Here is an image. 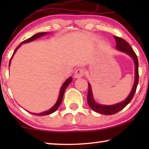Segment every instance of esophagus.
Segmentation results:
<instances>
[{
  "mask_svg": "<svg viewBox=\"0 0 149 149\" xmlns=\"http://www.w3.org/2000/svg\"><path fill=\"white\" fill-rule=\"evenodd\" d=\"M84 75V70L83 68H79L77 69L74 72V77L75 78H81Z\"/></svg>",
  "mask_w": 149,
  "mask_h": 149,
  "instance_id": "34e87169",
  "label": "esophagus"
}]
</instances>
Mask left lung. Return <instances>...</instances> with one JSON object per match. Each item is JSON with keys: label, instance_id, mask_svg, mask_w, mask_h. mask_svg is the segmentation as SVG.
Here are the masks:
<instances>
[{"label": "left lung", "instance_id": "8db88e82", "mask_svg": "<svg viewBox=\"0 0 149 149\" xmlns=\"http://www.w3.org/2000/svg\"><path fill=\"white\" fill-rule=\"evenodd\" d=\"M115 38L116 42V48L117 50L120 52L125 53L127 55H129L130 57L133 58L134 64H135V81H134V84L132 87L131 93L128 95L125 100H123L121 102L118 103L115 105H102L99 104L95 102L93 97L92 90H91V85L88 83V93H87V103L89 107L91 108L93 111H94L97 113L106 115H111L118 113V112L124 109L128 104H129L132 98L134 97V95L135 94V92L137 88L138 79H139V74H138V60L136 54L134 52L133 49L130 46V45L127 41L123 39L122 38L118 37V36H114Z\"/></svg>", "mask_w": 149, "mask_h": 149}]
</instances>
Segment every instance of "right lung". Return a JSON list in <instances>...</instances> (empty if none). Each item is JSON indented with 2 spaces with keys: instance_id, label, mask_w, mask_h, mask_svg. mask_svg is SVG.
<instances>
[{
  "instance_id": "add662e5",
  "label": "right lung",
  "mask_w": 149,
  "mask_h": 149,
  "mask_svg": "<svg viewBox=\"0 0 149 149\" xmlns=\"http://www.w3.org/2000/svg\"><path fill=\"white\" fill-rule=\"evenodd\" d=\"M48 34L47 32H40V33H37V34H34V35L32 36V37H30V38H28V39H26V40H24L23 42H22L21 43H20V44L19 45H18V46L17 47V48L15 49V51H14L13 56H12L11 58L10 59L9 66V65H10V63H11V60L12 58H13V56L14 54H15V52H16V51H17V49L19 48L20 46H21V45H22V44L26 43V42H28L33 41L34 40H35V39H36V38H38L40 37V36L45 35V34ZM72 81V77H69V78H68V79H66V81H65V82L64 83V84L62 85V87H61L60 92V95H59V97H58V101H57V102L56 103V104H55V105L54 106V107H53L52 108V109H50L49 110H48V111H45V112H43V113H30L32 114V115H38V116H44V115H49V114H52V113H54V112L56 111V110L58 109V107H60V105L61 104V103H62V99H63V96H64V91H65V90H66V87H68V85L69 84H70V82H71V81Z\"/></svg>"
}]
</instances>
